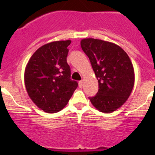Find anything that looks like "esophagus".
Listing matches in <instances>:
<instances>
[{
    "label": "esophagus",
    "instance_id": "34e87169",
    "mask_svg": "<svg viewBox=\"0 0 155 155\" xmlns=\"http://www.w3.org/2000/svg\"><path fill=\"white\" fill-rule=\"evenodd\" d=\"M83 84H84V81H80L78 82L79 87H81L82 86H83Z\"/></svg>",
    "mask_w": 155,
    "mask_h": 155
}]
</instances>
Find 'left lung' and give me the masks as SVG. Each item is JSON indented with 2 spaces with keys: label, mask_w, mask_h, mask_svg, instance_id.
Wrapping results in <instances>:
<instances>
[{
  "label": "left lung",
  "mask_w": 155,
  "mask_h": 155,
  "mask_svg": "<svg viewBox=\"0 0 155 155\" xmlns=\"http://www.w3.org/2000/svg\"><path fill=\"white\" fill-rule=\"evenodd\" d=\"M81 46L98 82V91L90 97V101L100 112L113 113L125 103L134 87L135 77L130 59L120 46L107 41L83 39Z\"/></svg>",
  "instance_id": "8db88e82"
}]
</instances>
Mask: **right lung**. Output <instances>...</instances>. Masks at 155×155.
I'll list each match as a JSON object with an SVG mask.
<instances>
[{
	"instance_id": "right-lung-1",
	"label": "right lung",
	"mask_w": 155,
	"mask_h": 155,
	"mask_svg": "<svg viewBox=\"0 0 155 155\" xmlns=\"http://www.w3.org/2000/svg\"><path fill=\"white\" fill-rule=\"evenodd\" d=\"M71 40L55 41L39 48L25 70V84L31 101L46 113L65 107L78 84L71 79L67 62Z\"/></svg>"
}]
</instances>
